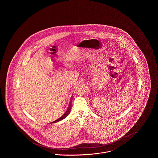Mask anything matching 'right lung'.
<instances>
[{
    "label": "right lung",
    "mask_w": 158,
    "mask_h": 158,
    "mask_svg": "<svg viewBox=\"0 0 158 158\" xmlns=\"http://www.w3.org/2000/svg\"><path fill=\"white\" fill-rule=\"evenodd\" d=\"M71 107H72V106H71V104H70L69 105V107L68 108V110L66 111V113H64L61 117H60L59 118H58L57 120H56V121H54L53 123H56V122H58V121H60L62 120H63L64 118H65L67 116H68V115L69 114V113L70 112V110H71Z\"/></svg>",
    "instance_id": "right-lung-1"
}]
</instances>
